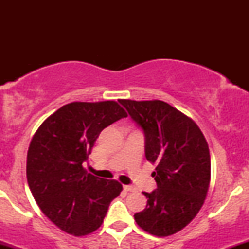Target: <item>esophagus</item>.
I'll list each match as a JSON object with an SVG mask.
<instances>
[{
    "mask_svg": "<svg viewBox=\"0 0 249 249\" xmlns=\"http://www.w3.org/2000/svg\"><path fill=\"white\" fill-rule=\"evenodd\" d=\"M123 188H124V191H126V192H132V191L136 190V188H134L133 186H131V185H124Z\"/></svg>",
    "mask_w": 249,
    "mask_h": 249,
    "instance_id": "34e87169",
    "label": "esophagus"
}]
</instances>
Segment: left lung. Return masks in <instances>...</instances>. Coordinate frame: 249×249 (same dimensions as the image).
I'll use <instances>...</instances> for the list:
<instances>
[{
	"instance_id": "1",
	"label": "left lung",
	"mask_w": 249,
	"mask_h": 249,
	"mask_svg": "<svg viewBox=\"0 0 249 249\" xmlns=\"http://www.w3.org/2000/svg\"><path fill=\"white\" fill-rule=\"evenodd\" d=\"M145 136V157L156 162L157 188L142 192L146 208L134 214L139 227L157 236L179 232L204 205L211 180V157L198 125L162 101L121 99Z\"/></svg>"
}]
</instances>
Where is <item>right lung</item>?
I'll use <instances>...</instances> for the list:
<instances>
[{"label": "right lung", "instance_id": "obj_1", "mask_svg": "<svg viewBox=\"0 0 249 249\" xmlns=\"http://www.w3.org/2000/svg\"><path fill=\"white\" fill-rule=\"evenodd\" d=\"M127 117L113 101L64 105L48 117L31 139L27 179L41 211L64 232H95L123 186L88 173V161L99 133Z\"/></svg>", "mask_w": 249, "mask_h": 249}]
</instances>
